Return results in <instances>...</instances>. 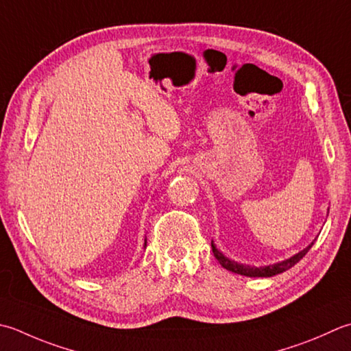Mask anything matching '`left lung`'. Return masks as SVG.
Here are the masks:
<instances>
[{"label": "left lung", "mask_w": 351, "mask_h": 351, "mask_svg": "<svg viewBox=\"0 0 351 351\" xmlns=\"http://www.w3.org/2000/svg\"><path fill=\"white\" fill-rule=\"evenodd\" d=\"M313 242L304 248L303 251H300L298 254H295L291 258L283 260V262L276 263V265H269V266H262V267H256V266H246L242 263H237L234 260H230L228 257H225L223 254L219 251L215 243L211 242V248H213V254H215V257L217 258V262L221 263L225 269H228L234 274H240V276H246V277H272V276H277V274L285 272L287 269H291L293 265H297L301 258H303L307 251L312 248Z\"/></svg>", "instance_id": "left-lung-1"}]
</instances>
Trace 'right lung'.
<instances>
[{
    "label": "right lung",
    "mask_w": 351,
    "mask_h": 351,
    "mask_svg": "<svg viewBox=\"0 0 351 351\" xmlns=\"http://www.w3.org/2000/svg\"><path fill=\"white\" fill-rule=\"evenodd\" d=\"M144 246H146V243H144Z\"/></svg>",
    "instance_id": "obj_1"
}]
</instances>
